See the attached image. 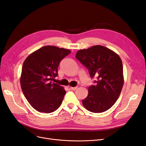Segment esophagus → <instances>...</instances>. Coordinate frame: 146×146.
Instances as JSON below:
<instances>
[{"label": "esophagus", "mask_w": 146, "mask_h": 146, "mask_svg": "<svg viewBox=\"0 0 146 146\" xmlns=\"http://www.w3.org/2000/svg\"><path fill=\"white\" fill-rule=\"evenodd\" d=\"M77 86H76V87H70V89L71 90H73V91H74V90H76L77 89Z\"/></svg>", "instance_id": "34e87169"}]
</instances>
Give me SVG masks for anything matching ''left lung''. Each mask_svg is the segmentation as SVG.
Here are the masks:
<instances>
[{
	"label": "left lung",
	"mask_w": 146,
	"mask_h": 146,
	"mask_svg": "<svg viewBox=\"0 0 146 146\" xmlns=\"http://www.w3.org/2000/svg\"><path fill=\"white\" fill-rule=\"evenodd\" d=\"M76 58L87 68L91 78L97 77L96 85L89 87L88 96L82 100L84 107L96 113L107 111L115 104L123 87L121 58L116 53L100 45L79 50Z\"/></svg>",
	"instance_id": "left-lung-1"
}]
</instances>
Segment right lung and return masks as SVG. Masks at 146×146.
Segmentation results:
<instances>
[{
	"label": "right lung",
	"instance_id": "obj_1",
	"mask_svg": "<svg viewBox=\"0 0 146 146\" xmlns=\"http://www.w3.org/2000/svg\"><path fill=\"white\" fill-rule=\"evenodd\" d=\"M70 53L69 49L46 46L32 53L25 60L21 86L26 99L36 111L52 113L62 103L65 90L50 80L58 76L60 62Z\"/></svg>",
	"mask_w": 146,
	"mask_h": 146
}]
</instances>
